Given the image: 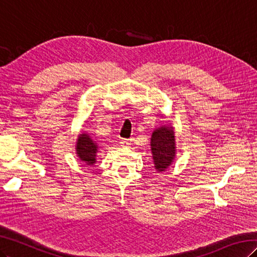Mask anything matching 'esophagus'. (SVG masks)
I'll list each match as a JSON object with an SVG mask.
<instances>
[{"label": "esophagus", "instance_id": "obj_1", "mask_svg": "<svg viewBox=\"0 0 257 257\" xmlns=\"http://www.w3.org/2000/svg\"><path fill=\"white\" fill-rule=\"evenodd\" d=\"M120 144H121V146H128V145H131V141H130V140L122 139V140L120 141Z\"/></svg>", "mask_w": 257, "mask_h": 257}]
</instances>
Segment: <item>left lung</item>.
Wrapping results in <instances>:
<instances>
[{
	"label": "left lung",
	"mask_w": 257,
	"mask_h": 257,
	"mask_svg": "<svg viewBox=\"0 0 257 257\" xmlns=\"http://www.w3.org/2000/svg\"><path fill=\"white\" fill-rule=\"evenodd\" d=\"M150 150L157 172L166 171L173 164L177 156V147L174 127L171 123L154 130L150 137Z\"/></svg>",
	"instance_id": "obj_1"
}]
</instances>
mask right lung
I'll list each match as a JSON object with an SVG mask.
<instances>
[{"label": "right lung", "mask_w": 257, "mask_h": 257, "mask_svg": "<svg viewBox=\"0 0 257 257\" xmlns=\"http://www.w3.org/2000/svg\"><path fill=\"white\" fill-rule=\"evenodd\" d=\"M100 146L86 132L78 135L76 141V155L78 159L87 166H93L97 162V154Z\"/></svg>", "instance_id": "add662e5"}]
</instances>
